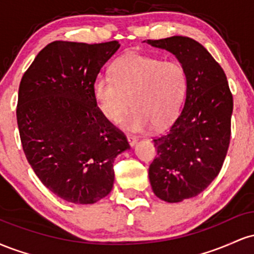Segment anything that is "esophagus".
Segmentation results:
<instances>
[{
  "label": "esophagus",
  "mask_w": 254,
  "mask_h": 254,
  "mask_svg": "<svg viewBox=\"0 0 254 254\" xmlns=\"http://www.w3.org/2000/svg\"><path fill=\"white\" fill-rule=\"evenodd\" d=\"M127 142H129V144L131 145V147H133V145L136 144V142H137V138L135 136H132V135H127Z\"/></svg>",
  "instance_id": "1"
}]
</instances>
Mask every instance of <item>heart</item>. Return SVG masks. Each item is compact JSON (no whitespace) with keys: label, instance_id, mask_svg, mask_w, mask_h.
Returning a JSON list of instances; mask_svg holds the SVG:
<instances>
[{"label":"heart","instance_id":"b5f03b06","mask_svg":"<svg viewBox=\"0 0 254 254\" xmlns=\"http://www.w3.org/2000/svg\"><path fill=\"white\" fill-rule=\"evenodd\" d=\"M111 74L99 75L92 86L95 104L110 123H119L130 105L133 111L124 127L137 132L151 125L162 129L179 115L189 84L183 64L127 54L112 64Z\"/></svg>","mask_w":254,"mask_h":254}]
</instances>
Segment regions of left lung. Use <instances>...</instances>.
<instances>
[{
	"label": "left lung",
	"instance_id": "1",
	"mask_svg": "<svg viewBox=\"0 0 254 254\" xmlns=\"http://www.w3.org/2000/svg\"><path fill=\"white\" fill-rule=\"evenodd\" d=\"M147 43L173 54L188 72L182 112L154 138L157 156L149 166L155 196L178 203L196 197L220 173L229 147L233 95L223 69L202 44L182 36Z\"/></svg>",
	"mask_w": 254,
	"mask_h": 254
}]
</instances>
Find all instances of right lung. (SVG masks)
<instances>
[{
	"label": "right lung",
	"instance_id": "1",
	"mask_svg": "<svg viewBox=\"0 0 254 254\" xmlns=\"http://www.w3.org/2000/svg\"><path fill=\"white\" fill-rule=\"evenodd\" d=\"M121 44L56 40L21 78L16 119L32 170L66 202L93 204L110 193L113 162L129 149L127 137L104 118L92 86Z\"/></svg>",
	"mask_w": 254,
	"mask_h": 254
}]
</instances>
